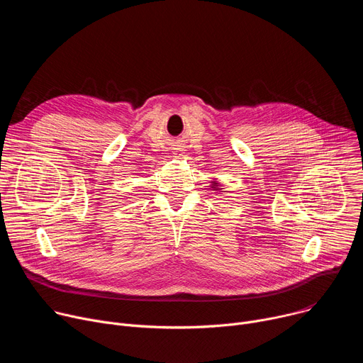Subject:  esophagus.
I'll return each mask as SVG.
<instances>
[{
  "instance_id": "34e87169",
  "label": "esophagus",
  "mask_w": 363,
  "mask_h": 363,
  "mask_svg": "<svg viewBox=\"0 0 363 363\" xmlns=\"http://www.w3.org/2000/svg\"><path fill=\"white\" fill-rule=\"evenodd\" d=\"M179 150H181V149H175V153H178V152H179Z\"/></svg>"
}]
</instances>
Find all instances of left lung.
<instances>
[{
	"label": "left lung",
	"mask_w": 363,
	"mask_h": 363,
	"mask_svg": "<svg viewBox=\"0 0 363 363\" xmlns=\"http://www.w3.org/2000/svg\"><path fill=\"white\" fill-rule=\"evenodd\" d=\"M210 186L213 188V191H220V192H223V188H220V184H218L217 181H214L213 185H210Z\"/></svg>",
	"instance_id": "obj_1"
}]
</instances>
